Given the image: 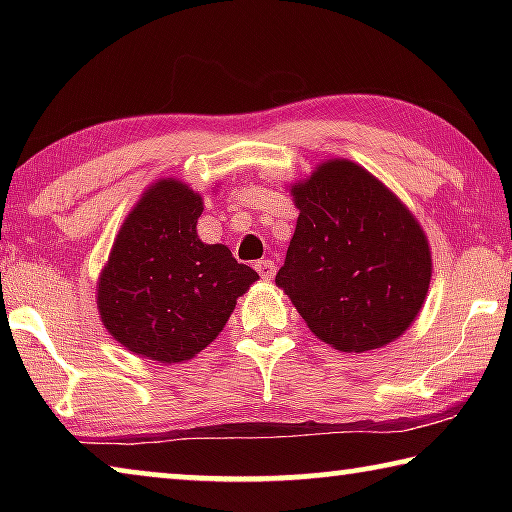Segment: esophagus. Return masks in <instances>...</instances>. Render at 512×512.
Masks as SVG:
<instances>
[{"label":"esophagus","instance_id":"1","mask_svg":"<svg viewBox=\"0 0 512 512\" xmlns=\"http://www.w3.org/2000/svg\"><path fill=\"white\" fill-rule=\"evenodd\" d=\"M255 268H257V273L262 275V280H271V277L275 275V262H271V259H259Z\"/></svg>","mask_w":512,"mask_h":512}]
</instances>
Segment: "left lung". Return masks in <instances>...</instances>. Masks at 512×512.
<instances>
[{
	"instance_id": "8db88e82",
	"label": "left lung",
	"mask_w": 512,
	"mask_h": 512,
	"mask_svg": "<svg viewBox=\"0 0 512 512\" xmlns=\"http://www.w3.org/2000/svg\"><path fill=\"white\" fill-rule=\"evenodd\" d=\"M291 194L300 216L277 287L336 350L395 341L429 291L431 253L420 223L350 160L320 164Z\"/></svg>"
}]
</instances>
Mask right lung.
I'll return each mask as SVG.
<instances>
[{
  "mask_svg": "<svg viewBox=\"0 0 512 512\" xmlns=\"http://www.w3.org/2000/svg\"><path fill=\"white\" fill-rule=\"evenodd\" d=\"M201 214V196L178 180H160L121 225L97 305L108 332L135 354L160 363L192 359L259 280L223 244L198 239Z\"/></svg>",
  "mask_w": 512,
  "mask_h": 512,
  "instance_id": "add662e5",
  "label": "right lung"
}]
</instances>
